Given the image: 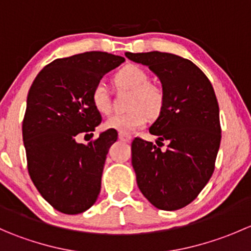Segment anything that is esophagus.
<instances>
[{
	"instance_id": "esophagus-1",
	"label": "esophagus",
	"mask_w": 251,
	"mask_h": 251,
	"mask_svg": "<svg viewBox=\"0 0 251 251\" xmlns=\"http://www.w3.org/2000/svg\"><path fill=\"white\" fill-rule=\"evenodd\" d=\"M119 138H120L121 141H124V142H131L132 141V136L130 135V133H123V132H120L119 133Z\"/></svg>"
}]
</instances>
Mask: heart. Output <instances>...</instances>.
<instances>
[{
    "mask_svg": "<svg viewBox=\"0 0 251 251\" xmlns=\"http://www.w3.org/2000/svg\"><path fill=\"white\" fill-rule=\"evenodd\" d=\"M118 87L132 90L128 108L125 113H118L105 120L104 126L119 132H133L143 127L151 118H156L164 107V91L160 86L149 82V75L138 65H126L119 70L114 77ZM93 107L102 114H108L111 109L110 96L103 82L96 83L91 92Z\"/></svg>",
    "mask_w": 251,
    "mask_h": 251,
    "instance_id": "obj_1",
    "label": "heart"
}]
</instances>
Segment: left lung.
Segmentation results:
<instances>
[{"instance_id":"obj_1","label":"left lung","mask_w":251,"mask_h":251,"mask_svg":"<svg viewBox=\"0 0 251 251\" xmlns=\"http://www.w3.org/2000/svg\"><path fill=\"white\" fill-rule=\"evenodd\" d=\"M160 78L164 107L149 132L151 142L135 138L132 166L138 188L160 210L181 209L194 201L215 170L221 142L216 95L206 75L191 60L154 50L125 53ZM163 141L168 142L161 151Z\"/></svg>"}]
</instances>
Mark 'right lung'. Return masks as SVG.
<instances>
[{"label":"right lung","instance_id":"add662e5","mask_svg":"<svg viewBox=\"0 0 251 251\" xmlns=\"http://www.w3.org/2000/svg\"><path fill=\"white\" fill-rule=\"evenodd\" d=\"M124 62L97 50L59 58L37 74L27 93L23 120L27 171L45 201L63 214H81L97 201L118 133L109 128L88 144L77 137L102 121L91 100L93 87Z\"/></svg>","mask_w":251,"mask_h":251}]
</instances>
